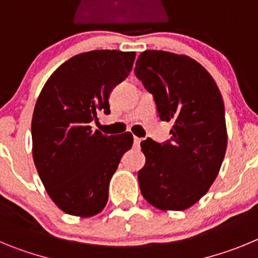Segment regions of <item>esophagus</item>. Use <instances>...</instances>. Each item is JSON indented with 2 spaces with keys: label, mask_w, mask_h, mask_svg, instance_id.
<instances>
[{
  "label": "esophagus",
  "mask_w": 258,
  "mask_h": 258,
  "mask_svg": "<svg viewBox=\"0 0 258 258\" xmlns=\"http://www.w3.org/2000/svg\"><path fill=\"white\" fill-rule=\"evenodd\" d=\"M140 143H141V139L136 138V136H135V138H134V145L136 146V148H139V146H140Z\"/></svg>",
  "instance_id": "1"
}]
</instances>
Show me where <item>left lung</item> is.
Segmentation results:
<instances>
[{
  "label": "left lung",
  "instance_id": "1",
  "mask_svg": "<svg viewBox=\"0 0 258 258\" xmlns=\"http://www.w3.org/2000/svg\"><path fill=\"white\" fill-rule=\"evenodd\" d=\"M135 74L154 95L161 120L173 123L168 143L141 141V194L158 210H187L210 190L226 153L221 92L198 61L168 51L141 52Z\"/></svg>",
  "mask_w": 258,
  "mask_h": 258
}]
</instances>
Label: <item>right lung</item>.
<instances>
[{
  "mask_svg": "<svg viewBox=\"0 0 258 258\" xmlns=\"http://www.w3.org/2000/svg\"><path fill=\"white\" fill-rule=\"evenodd\" d=\"M135 51L94 50L76 55L51 74L32 118V154L48 197L78 217L100 213L109 181L131 149V132L92 130L97 113H109V94L131 72Z\"/></svg>",
  "mask_w": 258,
  "mask_h": 258,
  "instance_id": "right-lung-1",
  "label": "right lung"
}]
</instances>
